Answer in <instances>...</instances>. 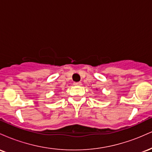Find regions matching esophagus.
<instances>
[{"label": "esophagus", "mask_w": 152, "mask_h": 152, "mask_svg": "<svg viewBox=\"0 0 152 152\" xmlns=\"http://www.w3.org/2000/svg\"><path fill=\"white\" fill-rule=\"evenodd\" d=\"M74 86H81L82 83L81 82H74Z\"/></svg>", "instance_id": "1"}]
</instances>
